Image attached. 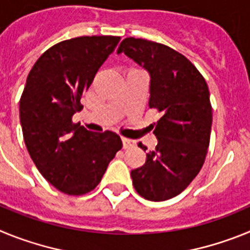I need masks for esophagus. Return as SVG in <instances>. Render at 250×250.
I'll use <instances>...</instances> for the list:
<instances>
[{
    "mask_svg": "<svg viewBox=\"0 0 250 250\" xmlns=\"http://www.w3.org/2000/svg\"><path fill=\"white\" fill-rule=\"evenodd\" d=\"M121 141H123V147H124V149H127V147L134 146V144H135L134 141L130 140V139H127V138H121Z\"/></svg>",
    "mask_w": 250,
    "mask_h": 250,
    "instance_id": "obj_1",
    "label": "esophagus"
}]
</instances>
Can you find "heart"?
Segmentation results:
<instances>
[{
    "mask_svg": "<svg viewBox=\"0 0 250 250\" xmlns=\"http://www.w3.org/2000/svg\"><path fill=\"white\" fill-rule=\"evenodd\" d=\"M134 70H136V68H130L129 71H134Z\"/></svg>",
    "mask_w": 250,
    "mask_h": 250,
    "instance_id": "b5f03b06",
    "label": "heart"
}]
</instances>
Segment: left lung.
Instances as JSON below:
<instances>
[{
	"label": "left lung",
	"instance_id": "1",
	"mask_svg": "<svg viewBox=\"0 0 250 250\" xmlns=\"http://www.w3.org/2000/svg\"><path fill=\"white\" fill-rule=\"evenodd\" d=\"M120 52L149 71V107L160 114L152 124L158 145L131 170L132 185L144 199L164 202L185 190L204 164L213 121L209 89L199 70L169 46L127 37Z\"/></svg>",
	"mask_w": 250,
	"mask_h": 250
}]
</instances>
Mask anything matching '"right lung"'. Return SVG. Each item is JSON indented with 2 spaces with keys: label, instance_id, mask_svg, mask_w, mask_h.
Segmentation results:
<instances>
[{
  "label": "right lung",
  "instance_id": "add662e5",
  "mask_svg": "<svg viewBox=\"0 0 250 250\" xmlns=\"http://www.w3.org/2000/svg\"><path fill=\"white\" fill-rule=\"evenodd\" d=\"M119 41V36H81L56 43L32 66L20 99L28 154L43 178L67 195L94 190L123 146L118 134L87 131L72 121Z\"/></svg>",
  "mask_w": 250,
  "mask_h": 250
}]
</instances>
